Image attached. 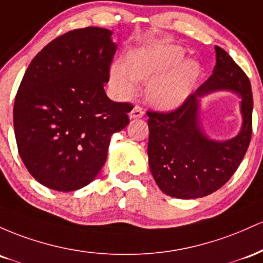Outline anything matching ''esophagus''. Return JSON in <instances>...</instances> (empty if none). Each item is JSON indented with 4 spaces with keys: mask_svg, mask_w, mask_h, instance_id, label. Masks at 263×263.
Listing matches in <instances>:
<instances>
[{
    "mask_svg": "<svg viewBox=\"0 0 263 263\" xmlns=\"http://www.w3.org/2000/svg\"><path fill=\"white\" fill-rule=\"evenodd\" d=\"M143 116H144L143 108L139 107V105H137V107L133 108L130 114H129V118H130V119H139V118H143Z\"/></svg>",
    "mask_w": 263,
    "mask_h": 263,
    "instance_id": "obj_1",
    "label": "esophagus"
}]
</instances>
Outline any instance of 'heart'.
I'll return each mask as SVG.
<instances>
[{
    "label": "heart",
    "instance_id": "obj_1",
    "mask_svg": "<svg viewBox=\"0 0 263 263\" xmlns=\"http://www.w3.org/2000/svg\"><path fill=\"white\" fill-rule=\"evenodd\" d=\"M185 58L186 53L175 44L156 43L133 49L125 63L117 62L110 67V89L118 98L128 99L137 90V81H149L147 103L158 110H174L189 98L202 73L199 62Z\"/></svg>",
    "mask_w": 263,
    "mask_h": 263
}]
</instances>
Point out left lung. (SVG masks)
<instances>
[{
	"mask_svg": "<svg viewBox=\"0 0 263 263\" xmlns=\"http://www.w3.org/2000/svg\"><path fill=\"white\" fill-rule=\"evenodd\" d=\"M216 66L210 78L170 113L147 111V156L153 178L166 195L197 199L225 185L240 166L252 134V90L250 79L229 53L215 46ZM226 90L241 98L243 125L236 137L214 141L199 122V99Z\"/></svg>",
	"mask_w": 263,
	"mask_h": 263,
	"instance_id": "8db88e82",
	"label": "left lung"
}]
</instances>
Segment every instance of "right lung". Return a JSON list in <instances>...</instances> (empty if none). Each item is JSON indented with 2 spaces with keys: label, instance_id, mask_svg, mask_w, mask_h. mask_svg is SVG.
Returning a JSON list of instances; mask_svg holds the SVG:
<instances>
[{
  "label": "right lung",
  "instance_id": "1",
  "mask_svg": "<svg viewBox=\"0 0 263 263\" xmlns=\"http://www.w3.org/2000/svg\"><path fill=\"white\" fill-rule=\"evenodd\" d=\"M113 32L87 27L47 44L29 64L14 99L13 126L23 164L44 186L82 189L107 160L114 133L129 124L130 103L104 92L117 51Z\"/></svg>",
  "mask_w": 263,
  "mask_h": 263
}]
</instances>
